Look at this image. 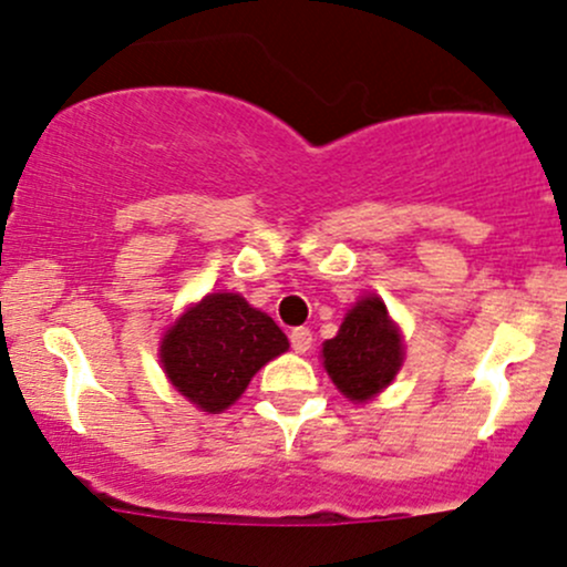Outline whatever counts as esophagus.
Returning a JSON list of instances; mask_svg holds the SVG:
<instances>
[{
    "instance_id": "34e87169",
    "label": "esophagus",
    "mask_w": 567,
    "mask_h": 567,
    "mask_svg": "<svg viewBox=\"0 0 567 567\" xmlns=\"http://www.w3.org/2000/svg\"><path fill=\"white\" fill-rule=\"evenodd\" d=\"M290 344H293L296 353H307L309 348H312V331L309 329H293L290 331Z\"/></svg>"
}]
</instances>
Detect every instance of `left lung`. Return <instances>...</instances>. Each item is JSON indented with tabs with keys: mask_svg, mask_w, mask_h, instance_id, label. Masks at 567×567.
Listing matches in <instances>:
<instances>
[{
	"mask_svg": "<svg viewBox=\"0 0 567 567\" xmlns=\"http://www.w3.org/2000/svg\"><path fill=\"white\" fill-rule=\"evenodd\" d=\"M402 361V333L378 296H363L344 315L337 337L323 342L326 372L350 402L378 396L396 378Z\"/></svg>",
	"mask_w": 567,
	"mask_h": 567,
	"instance_id": "8db88e82",
	"label": "left lung"
}]
</instances>
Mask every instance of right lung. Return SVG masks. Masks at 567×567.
Here are the masks:
<instances>
[{
  "instance_id": "right-lung-1",
  "label": "right lung",
  "mask_w": 567,
  "mask_h": 567,
  "mask_svg": "<svg viewBox=\"0 0 567 567\" xmlns=\"http://www.w3.org/2000/svg\"><path fill=\"white\" fill-rule=\"evenodd\" d=\"M290 348L282 329L238 293H208L165 331L159 361L182 396L223 413L260 367Z\"/></svg>"
}]
</instances>
